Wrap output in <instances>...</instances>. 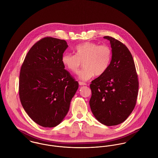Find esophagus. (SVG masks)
Instances as JSON below:
<instances>
[{"label": "esophagus", "mask_w": 158, "mask_h": 158, "mask_svg": "<svg viewBox=\"0 0 158 158\" xmlns=\"http://www.w3.org/2000/svg\"><path fill=\"white\" fill-rule=\"evenodd\" d=\"M78 83H79V85H80V86H85V85H86V84L85 83L81 82V81H79Z\"/></svg>", "instance_id": "esophagus-1"}]
</instances>
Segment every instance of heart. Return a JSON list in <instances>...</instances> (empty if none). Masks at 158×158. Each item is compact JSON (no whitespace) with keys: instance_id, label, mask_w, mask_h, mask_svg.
<instances>
[{"instance_id":"1","label":"heart","mask_w":158,"mask_h":158,"mask_svg":"<svg viewBox=\"0 0 158 158\" xmlns=\"http://www.w3.org/2000/svg\"><path fill=\"white\" fill-rule=\"evenodd\" d=\"M73 51L75 55L64 53L61 62L73 73L77 72L83 63L85 68L78 73L79 78L83 81L89 80L95 75H103L108 69L112 60V50L105 44L86 42L75 46Z\"/></svg>"}]
</instances>
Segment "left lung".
Here are the masks:
<instances>
[{"label":"left lung","instance_id":"8db88e82","mask_svg":"<svg viewBox=\"0 0 158 158\" xmlns=\"http://www.w3.org/2000/svg\"><path fill=\"white\" fill-rule=\"evenodd\" d=\"M112 60L103 75L91 81L90 110L96 119L106 126L123 122L135 107L139 81L132 55L127 47L111 36Z\"/></svg>","mask_w":158,"mask_h":158}]
</instances>
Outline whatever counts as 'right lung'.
Instances as JSON below:
<instances>
[{
    "label": "right lung",
    "mask_w": 158,
    "mask_h": 158,
    "mask_svg": "<svg viewBox=\"0 0 158 158\" xmlns=\"http://www.w3.org/2000/svg\"><path fill=\"white\" fill-rule=\"evenodd\" d=\"M65 40L45 37L31 47L21 68L19 95L28 116L45 128L59 125L68 114L78 83L64 69Z\"/></svg>",
    "instance_id": "1"
}]
</instances>
